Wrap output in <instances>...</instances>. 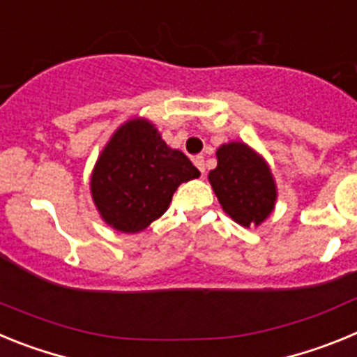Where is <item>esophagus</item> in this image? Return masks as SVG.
<instances>
[{"label":"esophagus","instance_id":"obj_1","mask_svg":"<svg viewBox=\"0 0 357 357\" xmlns=\"http://www.w3.org/2000/svg\"><path fill=\"white\" fill-rule=\"evenodd\" d=\"M193 162H195V166H197V168L200 169L202 176L206 175V160H204V157H195Z\"/></svg>","mask_w":357,"mask_h":357}]
</instances>
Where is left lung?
Here are the masks:
<instances>
[{"mask_svg": "<svg viewBox=\"0 0 357 357\" xmlns=\"http://www.w3.org/2000/svg\"><path fill=\"white\" fill-rule=\"evenodd\" d=\"M216 157L218 166L209 172V182L223 211L243 227L261 225L277 200L268 164L245 143L222 144Z\"/></svg>", "mask_w": 357, "mask_h": 357, "instance_id": "left-lung-1", "label": "left lung"}]
</instances>
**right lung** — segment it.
I'll return each instance as SVG.
<instances>
[{
  "label": "right lung",
  "mask_w": 357,
  "mask_h": 357,
  "mask_svg": "<svg viewBox=\"0 0 357 357\" xmlns=\"http://www.w3.org/2000/svg\"><path fill=\"white\" fill-rule=\"evenodd\" d=\"M200 172L164 143L148 119H130L114 132L91 175L94 206L112 229L135 234L162 216L182 182Z\"/></svg>",
  "instance_id": "1"
}]
</instances>
